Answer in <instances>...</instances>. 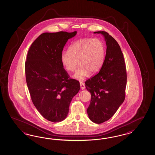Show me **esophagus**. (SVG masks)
<instances>
[{"mask_svg":"<svg viewBox=\"0 0 155 155\" xmlns=\"http://www.w3.org/2000/svg\"><path fill=\"white\" fill-rule=\"evenodd\" d=\"M80 86H81V88L82 90H84V88H85V84L81 82H80Z\"/></svg>","mask_w":155,"mask_h":155,"instance_id":"34e87169","label":"esophagus"}]
</instances>
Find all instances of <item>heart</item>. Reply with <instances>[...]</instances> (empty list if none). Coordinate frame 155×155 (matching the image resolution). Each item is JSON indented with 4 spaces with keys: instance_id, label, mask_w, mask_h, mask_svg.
<instances>
[{
    "instance_id": "1",
    "label": "heart",
    "mask_w": 155,
    "mask_h": 155,
    "mask_svg": "<svg viewBox=\"0 0 155 155\" xmlns=\"http://www.w3.org/2000/svg\"><path fill=\"white\" fill-rule=\"evenodd\" d=\"M105 46L99 38H80L73 42L69 51H64L60 55V61L67 71H74L80 66L73 78L83 81L90 73L95 74L101 70L104 62Z\"/></svg>"
}]
</instances>
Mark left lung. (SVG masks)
Wrapping results in <instances>:
<instances>
[{
  "mask_svg": "<svg viewBox=\"0 0 155 155\" xmlns=\"http://www.w3.org/2000/svg\"><path fill=\"white\" fill-rule=\"evenodd\" d=\"M94 33L103 35L107 50L99 72L85 82L91 95L87 112L91 121L101 124L113 116L125 100L127 74L123 54L117 41L105 31Z\"/></svg>",
  "mask_w": 155,
  "mask_h": 155,
  "instance_id": "left-lung-1",
  "label": "left lung"
}]
</instances>
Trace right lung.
Segmentation results:
<instances>
[{"mask_svg": "<svg viewBox=\"0 0 155 155\" xmlns=\"http://www.w3.org/2000/svg\"><path fill=\"white\" fill-rule=\"evenodd\" d=\"M77 31L44 33L30 47L25 63L28 87L34 106L46 120L63 121L73 97L80 91V82L69 78L60 55L69 39Z\"/></svg>", "mask_w": 155, "mask_h": 155, "instance_id": "add662e5", "label": "right lung"}]
</instances>
